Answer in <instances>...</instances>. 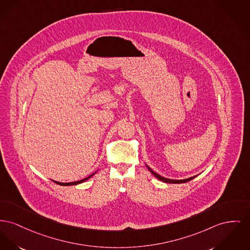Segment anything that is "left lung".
<instances>
[{"label": "left lung", "instance_id": "1", "mask_svg": "<svg viewBox=\"0 0 250 250\" xmlns=\"http://www.w3.org/2000/svg\"><path fill=\"white\" fill-rule=\"evenodd\" d=\"M146 165L147 168H148V170L151 172V174H153L154 176H156L158 179H160L161 181H163V182H165V183H185V182H188V181H190L191 179H193L194 177H196L197 176H191V177H188V178H184V179H171V178H167V177H163V176H161V175H159V174H157L155 171H153L147 164Z\"/></svg>", "mask_w": 250, "mask_h": 250}]
</instances>
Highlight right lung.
Instances as JSON below:
<instances>
[{
    "label": "right lung",
    "mask_w": 250,
    "mask_h": 250,
    "mask_svg": "<svg viewBox=\"0 0 250 250\" xmlns=\"http://www.w3.org/2000/svg\"><path fill=\"white\" fill-rule=\"evenodd\" d=\"M96 173V172H95ZM95 173H93V174H91L90 176H87L86 178H83V179H81V180H78V181H74V182H59V181H55V180H53L55 183H57V184H59L60 186H71V185H77V184H80V183H82V182H84V181H86V180H88V178H90L91 176H93Z\"/></svg>",
    "instance_id": "add662e5"
}]
</instances>
